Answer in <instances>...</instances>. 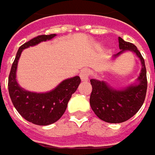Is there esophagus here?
Masks as SVG:
<instances>
[{
	"label": "esophagus",
	"mask_w": 155,
	"mask_h": 155,
	"mask_svg": "<svg viewBox=\"0 0 155 155\" xmlns=\"http://www.w3.org/2000/svg\"><path fill=\"white\" fill-rule=\"evenodd\" d=\"M89 74H90V71L88 69H84L80 71V78L83 82H87L88 80V78H89Z\"/></svg>",
	"instance_id": "1"
}]
</instances>
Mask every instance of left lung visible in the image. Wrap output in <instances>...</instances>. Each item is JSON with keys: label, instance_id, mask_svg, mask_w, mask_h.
<instances>
[{"label": "left lung", "instance_id": "8db88e82", "mask_svg": "<svg viewBox=\"0 0 155 155\" xmlns=\"http://www.w3.org/2000/svg\"><path fill=\"white\" fill-rule=\"evenodd\" d=\"M120 51L114 55L119 56L124 51H133L140 59L142 70L138 83L122 89L111 88L104 81L91 79L92 92L89 103L93 111L100 120L109 123H120L129 120L139 110L144 102L147 92V72L144 59L133 44L118 38Z\"/></svg>", "mask_w": 155, "mask_h": 155}]
</instances>
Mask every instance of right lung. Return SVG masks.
I'll use <instances>...</instances> for the list:
<instances>
[{"label":"right lung","mask_w":155,"mask_h":155,"mask_svg":"<svg viewBox=\"0 0 155 155\" xmlns=\"http://www.w3.org/2000/svg\"><path fill=\"white\" fill-rule=\"evenodd\" d=\"M55 35H39L19 47L8 78V91L16 110L25 120L39 126H47L59 120L66 111L71 94L75 93L81 83L79 77L76 76L64 80L55 88L47 93L29 92L18 84L16 71L22 50L50 40Z\"/></svg>","instance_id":"add662e5"}]
</instances>
